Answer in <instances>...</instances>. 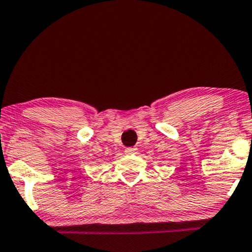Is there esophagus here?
<instances>
[{
    "label": "esophagus",
    "mask_w": 252,
    "mask_h": 252,
    "mask_svg": "<svg viewBox=\"0 0 252 252\" xmlns=\"http://www.w3.org/2000/svg\"><path fill=\"white\" fill-rule=\"evenodd\" d=\"M124 152H126V154H136V152H137V148H126V151H124Z\"/></svg>",
    "instance_id": "34e87169"
}]
</instances>
